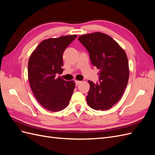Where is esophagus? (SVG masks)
Returning <instances> with one entry per match:
<instances>
[{
	"label": "esophagus",
	"instance_id": "34e87169",
	"mask_svg": "<svg viewBox=\"0 0 155 155\" xmlns=\"http://www.w3.org/2000/svg\"><path fill=\"white\" fill-rule=\"evenodd\" d=\"M75 83H76V85H78L79 84H80V83H81V81H78V80H76V81H75Z\"/></svg>",
	"mask_w": 155,
	"mask_h": 155
}]
</instances>
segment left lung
<instances>
[{
  "mask_svg": "<svg viewBox=\"0 0 155 155\" xmlns=\"http://www.w3.org/2000/svg\"><path fill=\"white\" fill-rule=\"evenodd\" d=\"M78 39L89 52L92 65L100 70V83L88 81L87 104L95 110L109 109L121 99L127 85V56L116 41L104 33L81 35Z\"/></svg>",
  "mask_w": 155,
  "mask_h": 155,
  "instance_id": "obj_1",
  "label": "left lung"
}]
</instances>
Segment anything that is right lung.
I'll return each instance as SVG.
<instances>
[{
    "label": "right lung",
    "mask_w": 155,
    "mask_h": 155,
    "mask_svg": "<svg viewBox=\"0 0 155 155\" xmlns=\"http://www.w3.org/2000/svg\"><path fill=\"white\" fill-rule=\"evenodd\" d=\"M77 35L61 36L41 41L33 51L28 64V76L31 91L42 107L52 112L65 109L76 84L56 74L63 72V54Z\"/></svg>",
    "instance_id": "1"
}]
</instances>
